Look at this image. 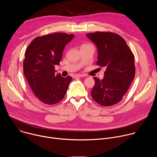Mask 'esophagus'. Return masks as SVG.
I'll return each instance as SVG.
<instances>
[{"instance_id": "34e87169", "label": "esophagus", "mask_w": 157, "mask_h": 157, "mask_svg": "<svg viewBox=\"0 0 157 157\" xmlns=\"http://www.w3.org/2000/svg\"><path fill=\"white\" fill-rule=\"evenodd\" d=\"M83 76H84V75L78 74V75H75L73 76V78H81V77H83Z\"/></svg>"}]
</instances>
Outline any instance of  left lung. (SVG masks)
Instances as JSON below:
<instances>
[{
    "label": "left lung",
    "instance_id": "8db88e82",
    "mask_svg": "<svg viewBox=\"0 0 157 157\" xmlns=\"http://www.w3.org/2000/svg\"><path fill=\"white\" fill-rule=\"evenodd\" d=\"M86 36L97 47L96 64L106 68L102 79L94 78L91 96L102 106L114 105L121 101L135 77L134 55L125 40L116 33L97 32Z\"/></svg>",
    "mask_w": 157,
    "mask_h": 157
}]
</instances>
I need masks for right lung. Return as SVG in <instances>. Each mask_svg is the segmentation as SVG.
<instances>
[{"mask_svg": "<svg viewBox=\"0 0 157 157\" xmlns=\"http://www.w3.org/2000/svg\"><path fill=\"white\" fill-rule=\"evenodd\" d=\"M73 34L51 33L38 36L30 43L24 61L25 77L35 95L43 103L54 104L61 101L72 80L55 74L65 46Z\"/></svg>", "mask_w": 157, "mask_h": 157, "instance_id": "1", "label": "right lung"}]
</instances>
